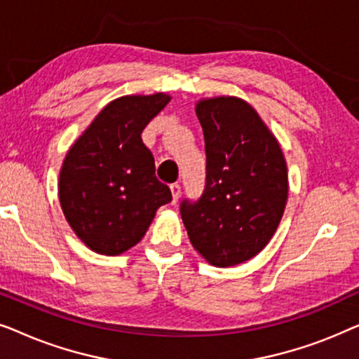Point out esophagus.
<instances>
[{"label": "esophagus", "instance_id": "esophagus-1", "mask_svg": "<svg viewBox=\"0 0 359 359\" xmlns=\"http://www.w3.org/2000/svg\"><path fill=\"white\" fill-rule=\"evenodd\" d=\"M170 189H171V196H173V203H176L181 196V186L178 183H173L170 186Z\"/></svg>", "mask_w": 359, "mask_h": 359}]
</instances>
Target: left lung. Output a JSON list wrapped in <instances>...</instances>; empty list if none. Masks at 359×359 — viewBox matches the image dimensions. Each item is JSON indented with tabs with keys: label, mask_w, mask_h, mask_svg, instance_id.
<instances>
[{
	"label": "left lung",
	"mask_w": 359,
	"mask_h": 359,
	"mask_svg": "<svg viewBox=\"0 0 359 359\" xmlns=\"http://www.w3.org/2000/svg\"><path fill=\"white\" fill-rule=\"evenodd\" d=\"M196 114L205 142V189L183 201L189 242L205 262L229 268L266 247L287 203V166L281 145L247 101L199 100Z\"/></svg>",
	"instance_id": "obj_1"
}]
</instances>
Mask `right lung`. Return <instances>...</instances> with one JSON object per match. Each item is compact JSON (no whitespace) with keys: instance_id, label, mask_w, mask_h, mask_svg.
I'll use <instances>...</instances> for the list:
<instances>
[{"instance_id":"add662e5","label":"right lung","mask_w":359,"mask_h":359,"mask_svg":"<svg viewBox=\"0 0 359 359\" xmlns=\"http://www.w3.org/2000/svg\"><path fill=\"white\" fill-rule=\"evenodd\" d=\"M170 100L165 93L117 97L68 150L58 199L72 230L93 252H127L149 230L156 209L171 201L140 137Z\"/></svg>"}]
</instances>
